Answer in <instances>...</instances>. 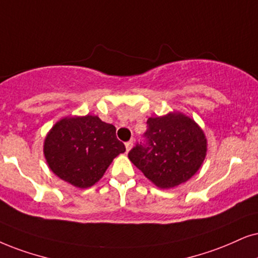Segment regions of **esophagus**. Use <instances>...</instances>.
Segmentation results:
<instances>
[{"instance_id": "obj_1", "label": "esophagus", "mask_w": 258, "mask_h": 258, "mask_svg": "<svg viewBox=\"0 0 258 258\" xmlns=\"http://www.w3.org/2000/svg\"><path fill=\"white\" fill-rule=\"evenodd\" d=\"M132 145H133V140L131 139V140H128V142H126L125 143V146H126V151L128 152L130 151V149L132 148Z\"/></svg>"}]
</instances>
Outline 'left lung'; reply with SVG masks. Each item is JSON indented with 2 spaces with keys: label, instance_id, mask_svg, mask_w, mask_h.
Wrapping results in <instances>:
<instances>
[{
  "label": "left lung",
  "instance_id": "8db88e82",
  "mask_svg": "<svg viewBox=\"0 0 258 258\" xmlns=\"http://www.w3.org/2000/svg\"><path fill=\"white\" fill-rule=\"evenodd\" d=\"M143 140L128 158L159 188L183 183L201 167L207 146L204 132L181 113L149 118Z\"/></svg>",
  "mask_w": 258,
  "mask_h": 258
}]
</instances>
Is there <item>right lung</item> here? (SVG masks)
<instances>
[{"label": "right lung", "instance_id": "add662e5", "mask_svg": "<svg viewBox=\"0 0 258 258\" xmlns=\"http://www.w3.org/2000/svg\"><path fill=\"white\" fill-rule=\"evenodd\" d=\"M125 145L115 127L97 116L63 119L52 127L44 144L48 167L61 180L78 188L97 182Z\"/></svg>", "mask_w": 258, "mask_h": 258}]
</instances>
